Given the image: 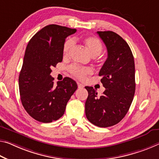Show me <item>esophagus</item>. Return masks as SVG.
I'll use <instances>...</instances> for the list:
<instances>
[{
    "label": "esophagus",
    "instance_id": "34e87169",
    "mask_svg": "<svg viewBox=\"0 0 159 159\" xmlns=\"http://www.w3.org/2000/svg\"><path fill=\"white\" fill-rule=\"evenodd\" d=\"M77 84H78V87H79V89H83V88L84 87V85L82 84H80V83H77Z\"/></svg>",
    "mask_w": 159,
    "mask_h": 159
}]
</instances>
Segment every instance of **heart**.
Masks as SVG:
<instances>
[{"label": "heart", "mask_w": 159, "mask_h": 159, "mask_svg": "<svg viewBox=\"0 0 159 159\" xmlns=\"http://www.w3.org/2000/svg\"><path fill=\"white\" fill-rule=\"evenodd\" d=\"M85 47L93 57H97L100 54L102 51V44L100 40L95 37L88 36L82 39ZM74 45V41L73 39H67L63 45V54L64 56H68L70 50ZM70 74L77 77L78 79L84 80L87 75L92 74L93 70L90 68H82L76 65H71L69 68Z\"/></svg>", "instance_id": "1"}]
</instances>
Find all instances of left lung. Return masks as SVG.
I'll return each instance as SVG.
<instances>
[{
    "instance_id": "obj_1",
    "label": "left lung",
    "mask_w": 159,
    "mask_h": 159,
    "mask_svg": "<svg viewBox=\"0 0 159 159\" xmlns=\"http://www.w3.org/2000/svg\"><path fill=\"white\" fill-rule=\"evenodd\" d=\"M107 50V58L99 72L105 88L100 97L93 87L85 104L87 119L95 126L108 127L119 123L129 110L135 93L134 57L128 44L112 31L97 32Z\"/></svg>"
}]
</instances>
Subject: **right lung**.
<instances>
[{"label": "right lung", "instance_id": "1", "mask_svg": "<svg viewBox=\"0 0 159 159\" xmlns=\"http://www.w3.org/2000/svg\"><path fill=\"white\" fill-rule=\"evenodd\" d=\"M75 29L49 25L37 32L27 44L19 75L22 104L32 118L52 122L64 114L68 101L77 89L75 80L65 77L54 85L52 67L63 59V45Z\"/></svg>", "mask_w": 159, "mask_h": 159}]
</instances>
